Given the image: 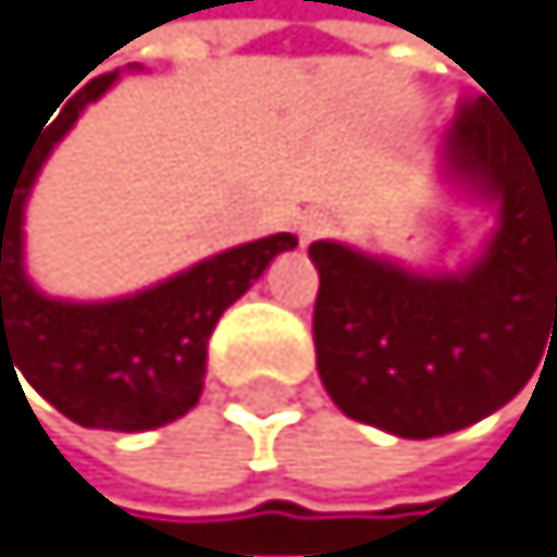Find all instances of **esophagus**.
<instances>
[{
	"instance_id": "1",
	"label": "esophagus",
	"mask_w": 557,
	"mask_h": 557,
	"mask_svg": "<svg viewBox=\"0 0 557 557\" xmlns=\"http://www.w3.org/2000/svg\"><path fill=\"white\" fill-rule=\"evenodd\" d=\"M326 231H330V220L323 216V212L309 209V212H301V216H298V237H301V245L315 242V237H323Z\"/></svg>"
}]
</instances>
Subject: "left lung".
I'll return each instance as SVG.
<instances>
[{
	"instance_id": "obj_1",
	"label": "left lung",
	"mask_w": 557,
	"mask_h": 557,
	"mask_svg": "<svg viewBox=\"0 0 557 557\" xmlns=\"http://www.w3.org/2000/svg\"><path fill=\"white\" fill-rule=\"evenodd\" d=\"M437 173L494 212L487 242L455 273L345 242L309 245L326 394L345 416L409 441L497 412L557 341V156L544 166L480 95L444 134Z\"/></svg>"
}]
</instances>
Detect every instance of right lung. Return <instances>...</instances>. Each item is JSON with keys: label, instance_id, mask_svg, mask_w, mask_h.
Returning a JSON list of instances; mask_svg holds the SVG:
<instances>
[{"label": "right lung", "instance_id": "obj_1", "mask_svg": "<svg viewBox=\"0 0 557 557\" xmlns=\"http://www.w3.org/2000/svg\"><path fill=\"white\" fill-rule=\"evenodd\" d=\"M120 70L95 77L63 106L21 163L0 166V370L24 380L66 419L91 430L141 433L191 412L202 398L206 348L220 315L298 245L295 234L216 251L124 298L74 301L38 290L24 267V209L45 159L77 116L113 88ZM16 376V373H13Z\"/></svg>", "mask_w": 557, "mask_h": 557}]
</instances>
